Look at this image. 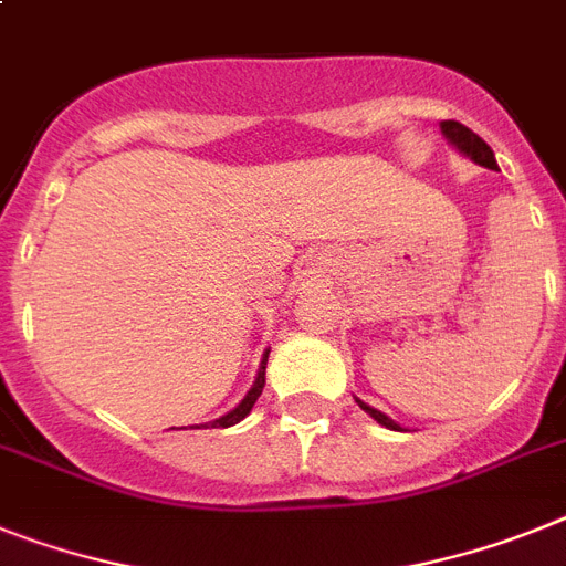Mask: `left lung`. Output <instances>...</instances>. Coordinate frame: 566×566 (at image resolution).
<instances>
[{
  "label": "left lung",
  "instance_id": "left-lung-1",
  "mask_svg": "<svg viewBox=\"0 0 566 566\" xmlns=\"http://www.w3.org/2000/svg\"><path fill=\"white\" fill-rule=\"evenodd\" d=\"M440 132H443L446 140H449V144H452L454 149L463 151V155H467V158H472L474 164L486 166V169H497L495 151L489 149L486 140H483V137L474 135L472 129H467L463 123H458V120H443V123H440ZM356 402H359V408H363L365 415H371L374 420L379 422V426H386V429L400 431V426H397V422H394L388 415H382V411H377V408H371V406H368V402H363V400H356Z\"/></svg>",
  "mask_w": 566,
  "mask_h": 566
}]
</instances>
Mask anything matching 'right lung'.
<instances>
[{
  "instance_id": "obj_1",
  "label": "right lung",
  "mask_w": 566,
  "mask_h": 566,
  "mask_svg": "<svg viewBox=\"0 0 566 566\" xmlns=\"http://www.w3.org/2000/svg\"><path fill=\"white\" fill-rule=\"evenodd\" d=\"M268 354H270V350H264V356H261L259 374H255L253 388L247 391L244 400H241L239 406L232 408V411H227L224 417H218V420H212V422H203V426H212V429H230V426H235V422H241L247 415H250V411H253L255 400H259V397H261V388H264V368H268ZM198 429H201V426H198Z\"/></svg>"
}]
</instances>
